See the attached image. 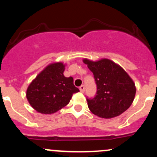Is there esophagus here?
I'll list each match as a JSON object with an SVG mask.
<instances>
[{
  "instance_id": "1",
  "label": "esophagus",
  "mask_w": 157,
  "mask_h": 157,
  "mask_svg": "<svg viewBox=\"0 0 157 157\" xmlns=\"http://www.w3.org/2000/svg\"><path fill=\"white\" fill-rule=\"evenodd\" d=\"M80 91H81L82 93H83L85 91V86L84 85H82V86L80 87Z\"/></svg>"
}]
</instances>
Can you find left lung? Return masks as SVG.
Instances as JSON below:
<instances>
[{"label":"left lung","mask_w":157,"mask_h":157,"mask_svg":"<svg viewBox=\"0 0 157 157\" xmlns=\"http://www.w3.org/2000/svg\"><path fill=\"white\" fill-rule=\"evenodd\" d=\"M84 63L92 71L97 85L96 95L87 97L88 107L94 114L110 119L117 117L130 107L136 94L132 79L122 67L109 59Z\"/></svg>","instance_id":"8db88e82"}]
</instances>
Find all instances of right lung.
<instances>
[{
	"instance_id": "1",
	"label": "right lung",
	"mask_w": 157,
	"mask_h": 157,
	"mask_svg": "<svg viewBox=\"0 0 157 157\" xmlns=\"http://www.w3.org/2000/svg\"><path fill=\"white\" fill-rule=\"evenodd\" d=\"M64 70L62 63L48 65L29 86L26 98L37 112H57L68 104L73 94L80 91L74 85L73 77L64 76Z\"/></svg>"
}]
</instances>
